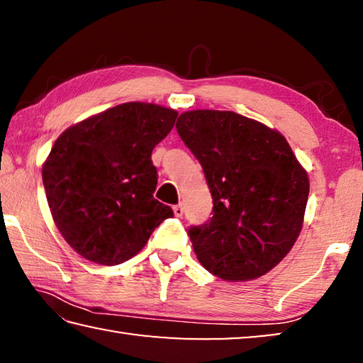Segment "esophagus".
Returning <instances> with one entry per match:
<instances>
[{
	"instance_id": "1",
	"label": "esophagus",
	"mask_w": 363,
	"mask_h": 363,
	"mask_svg": "<svg viewBox=\"0 0 363 363\" xmlns=\"http://www.w3.org/2000/svg\"><path fill=\"white\" fill-rule=\"evenodd\" d=\"M173 211H174V216H176V218H182V214H184V208H182V205H176V206H173Z\"/></svg>"
}]
</instances>
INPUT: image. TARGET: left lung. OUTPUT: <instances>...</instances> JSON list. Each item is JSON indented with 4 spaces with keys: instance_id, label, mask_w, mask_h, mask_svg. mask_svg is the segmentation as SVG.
Listing matches in <instances>:
<instances>
[{
    "instance_id": "1",
    "label": "left lung",
    "mask_w": 363,
    "mask_h": 363,
    "mask_svg": "<svg viewBox=\"0 0 363 363\" xmlns=\"http://www.w3.org/2000/svg\"><path fill=\"white\" fill-rule=\"evenodd\" d=\"M176 128L213 196V218L189 230L200 264L229 281L267 274L303 229L307 171L284 134L229 110H190Z\"/></svg>"
}]
</instances>
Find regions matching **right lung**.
Here are the masks:
<instances>
[{"instance_id": "add662e5", "label": "right lung", "mask_w": 363, "mask_h": 363, "mask_svg": "<svg viewBox=\"0 0 363 363\" xmlns=\"http://www.w3.org/2000/svg\"><path fill=\"white\" fill-rule=\"evenodd\" d=\"M177 112L126 102L60 134L43 163V184L60 235L79 256L116 266L145 247L169 206L153 199L152 150L173 130Z\"/></svg>"}]
</instances>
